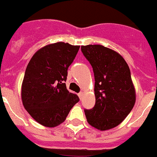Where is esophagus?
I'll return each instance as SVG.
<instances>
[{"instance_id":"1","label":"esophagus","mask_w":157,"mask_h":157,"mask_svg":"<svg viewBox=\"0 0 157 157\" xmlns=\"http://www.w3.org/2000/svg\"><path fill=\"white\" fill-rule=\"evenodd\" d=\"M78 97H79V99H82V97H83V95H84V93L83 92H80V93H78Z\"/></svg>"}]
</instances>
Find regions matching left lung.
Segmentation results:
<instances>
[{
    "label": "left lung",
    "mask_w": 157,
    "mask_h": 157,
    "mask_svg": "<svg viewBox=\"0 0 157 157\" xmlns=\"http://www.w3.org/2000/svg\"><path fill=\"white\" fill-rule=\"evenodd\" d=\"M93 67L95 105L85 110L90 125L101 131L118 126L134 107L135 88L126 61L118 52L101 45H82Z\"/></svg>",
    "instance_id": "1"
}]
</instances>
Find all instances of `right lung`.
<instances>
[{
	"instance_id": "1",
	"label": "right lung",
	"mask_w": 157,
	"mask_h": 157,
	"mask_svg": "<svg viewBox=\"0 0 157 157\" xmlns=\"http://www.w3.org/2000/svg\"><path fill=\"white\" fill-rule=\"evenodd\" d=\"M79 47L64 42L50 44L38 50L28 64L21 88L22 101L43 126L54 128L63 123L79 101L64 83Z\"/></svg>"
}]
</instances>
